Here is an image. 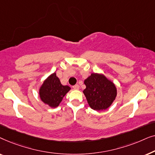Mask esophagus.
Wrapping results in <instances>:
<instances>
[{
  "instance_id": "34e87169",
  "label": "esophagus",
  "mask_w": 155,
  "mask_h": 155,
  "mask_svg": "<svg viewBox=\"0 0 155 155\" xmlns=\"http://www.w3.org/2000/svg\"><path fill=\"white\" fill-rule=\"evenodd\" d=\"M73 88L74 89V90H79V85H78V84H75V85H74V86H73Z\"/></svg>"
}]
</instances>
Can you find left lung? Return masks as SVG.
Masks as SVG:
<instances>
[{
    "mask_svg": "<svg viewBox=\"0 0 155 155\" xmlns=\"http://www.w3.org/2000/svg\"><path fill=\"white\" fill-rule=\"evenodd\" d=\"M86 85L83 93L92 109H107L116 97V88L113 82L103 75L92 73L84 82Z\"/></svg>",
    "mask_w": 155,
    "mask_h": 155,
    "instance_id": "left-lung-1",
    "label": "left lung"
}]
</instances>
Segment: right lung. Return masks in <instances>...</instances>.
I'll use <instances>...</instances> for the list:
<instances>
[{
    "label": "right lung",
    "mask_w": 155,
    "mask_h": 155,
    "mask_svg": "<svg viewBox=\"0 0 155 155\" xmlns=\"http://www.w3.org/2000/svg\"><path fill=\"white\" fill-rule=\"evenodd\" d=\"M70 90V87L61 84L60 80L54 73L44 81L39 90V95L43 102L55 108L58 107Z\"/></svg>",
    "instance_id": "1"
}]
</instances>
